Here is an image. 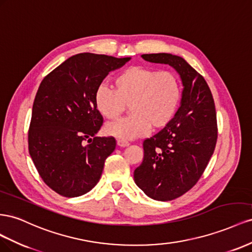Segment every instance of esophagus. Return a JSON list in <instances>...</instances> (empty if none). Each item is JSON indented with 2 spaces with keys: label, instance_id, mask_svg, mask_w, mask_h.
<instances>
[{
  "label": "esophagus",
  "instance_id": "1",
  "mask_svg": "<svg viewBox=\"0 0 252 252\" xmlns=\"http://www.w3.org/2000/svg\"><path fill=\"white\" fill-rule=\"evenodd\" d=\"M117 146L120 148H126L127 146H130V143L125 140H117Z\"/></svg>",
  "mask_w": 252,
  "mask_h": 252
}]
</instances>
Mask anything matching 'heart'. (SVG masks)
<instances>
[{"label": "heart", "mask_w": 252, "mask_h": 252, "mask_svg": "<svg viewBox=\"0 0 252 252\" xmlns=\"http://www.w3.org/2000/svg\"><path fill=\"white\" fill-rule=\"evenodd\" d=\"M115 91L104 84L95 92L98 112L106 119H115L130 104L128 117L110 122L104 127L107 135L119 140H132L167 126L174 118L182 98L177 76L169 70L136 65L114 78Z\"/></svg>", "instance_id": "1"}]
</instances>
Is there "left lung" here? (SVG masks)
<instances>
[{
    "label": "left lung",
    "mask_w": 252,
    "mask_h": 252,
    "mask_svg": "<svg viewBox=\"0 0 252 252\" xmlns=\"http://www.w3.org/2000/svg\"><path fill=\"white\" fill-rule=\"evenodd\" d=\"M141 57L173 67L184 86L174 118L143 141V160L134 171L135 184L149 197L167 202L189 191L204 173L217 145V113L204 77L182 57L167 53Z\"/></svg>",
    "instance_id": "left-lung-1"
}]
</instances>
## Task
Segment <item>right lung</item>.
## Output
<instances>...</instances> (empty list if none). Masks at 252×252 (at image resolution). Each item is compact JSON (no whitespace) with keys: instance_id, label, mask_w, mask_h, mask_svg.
Wrapping results in <instances>:
<instances>
[{"instance_id":"add662e5","label":"right lung","mask_w":252,"mask_h":252,"mask_svg":"<svg viewBox=\"0 0 252 252\" xmlns=\"http://www.w3.org/2000/svg\"><path fill=\"white\" fill-rule=\"evenodd\" d=\"M130 60L78 54L42 80L32 105L28 150L43 181L60 195H83L99 182L116 141L96 136L103 118L95 92L110 71Z\"/></svg>"}]
</instances>
